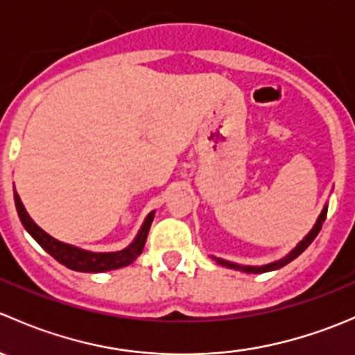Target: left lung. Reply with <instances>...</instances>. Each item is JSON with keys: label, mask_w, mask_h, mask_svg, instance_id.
<instances>
[{"label": "left lung", "mask_w": 355, "mask_h": 355, "mask_svg": "<svg viewBox=\"0 0 355 355\" xmlns=\"http://www.w3.org/2000/svg\"><path fill=\"white\" fill-rule=\"evenodd\" d=\"M327 213H328V206L323 207V211H321L320 218H318L316 225L313 227V230L309 232V234L306 235V237L302 239V241L297 244V247L293 250H290L287 256L284 257V259H278L275 261V263H270V264H264V266H242V264H237V263H232V261H225V259H220V257H213L214 261H216L218 264H221V266H227V268H232V270H239V271H244V273H266V271H273V270H280V268H284L285 264H288L290 261L295 259L297 256H300V254L304 252V250L307 249V247L311 245V242L316 239V235L320 234L321 227H323V221L327 220Z\"/></svg>", "instance_id": "left-lung-1"}]
</instances>
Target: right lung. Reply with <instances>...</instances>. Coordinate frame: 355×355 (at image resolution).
I'll return each mask as SVG.
<instances>
[{
  "label": "right lung",
  "mask_w": 355,
  "mask_h": 355,
  "mask_svg": "<svg viewBox=\"0 0 355 355\" xmlns=\"http://www.w3.org/2000/svg\"><path fill=\"white\" fill-rule=\"evenodd\" d=\"M13 198H15L17 213H19L20 221H22L25 230L34 237V241L37 242L46 252L51 254L58 263L65 264L70 270L84 271V273H101V271L118 270V268L128 266V264L134 263V261L141 256L142 249H144L146 239H148L149 228H151L153 218H155V211L148 214V218H146L144 225H142V228L139 230L135 241L128 247H125L123 250H118V252H91V250L78 249V247L75 245L56 241L51 235L46 234V232L42 230V228H39L37 225L32 221V218L28 216L22 200H20L19 194H17L15 187H13Z\"/></svg>",
  "instance_id": "right-lung-1"
}]
</instances>
